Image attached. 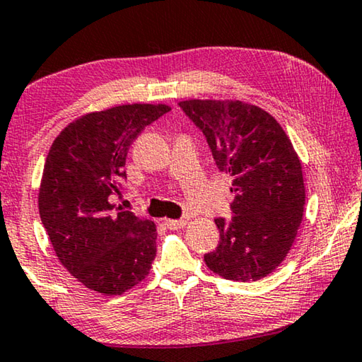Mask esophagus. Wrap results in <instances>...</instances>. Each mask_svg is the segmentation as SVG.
<instances>
[{"mask_svg": "<svg viewBox=\"0 0 362 362\" xmlns=\"http://www.w3.org/2000/svg\"><path fill=\"white\" fill-rule=\"evenodd\" d=\"M185 223H187L185 219H164V226L168 228H172V230L185 227Z\"/></svg>", "mask_w": 362, "mask_h": 362, "instance_id": "34e87169", "label": "esophagus"}]
</instances>
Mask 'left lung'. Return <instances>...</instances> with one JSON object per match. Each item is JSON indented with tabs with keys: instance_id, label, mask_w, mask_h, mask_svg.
Wrapping results in <instances>:
<instances>
[{
	"instance_id": "obj_1",
	"label": "left lung",
	"mask_w": 362,
	"mask_h": 362,
	"mask_svg": "<svg viewBox=\"0 0 362 362\" xmlns=\"http://www.w3.org/2000/svg\"><path fill=\"white\" fill-rule=\"evenodd\" d=\"M179 106L203 132L217 168L233 179V216L214 219L221 240L204 261L223 279L256 282L285 259L300 228L306 198L300 159L261 107L216 100Z\"/></svg>"
}]
</instances>
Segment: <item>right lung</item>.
<instances>
[{"label": "right lung", "instance_id": "obj_1", "mask_svg": "<svg viewBox=\"0 0 362 362\" xmlns=\"http://www.w3.org/2000/svg\"><path fill=\"white\" fill-rule=\"evenodd\" d=\"M170 107L124 105L69 124L51 145L38 194L42 223L57 259L87 288L122 295L150 274L156 227L120 208L129 148Z\"/></svg>", "mask_w": 362, "mask_h": 362}]
</instances>
